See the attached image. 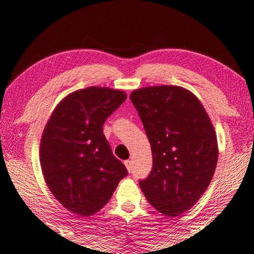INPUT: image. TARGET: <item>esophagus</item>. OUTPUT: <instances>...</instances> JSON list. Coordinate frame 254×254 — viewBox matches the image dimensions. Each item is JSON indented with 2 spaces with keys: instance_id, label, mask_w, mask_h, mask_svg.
<instances>
[{
  "instance_id": "1",
  "label": "esophagus",
  "mask_w": 254,
  "mask_h": 254,
  "mask_svg": "<svg viewBox=\"0 0 254 254\" xmlns=\"http://www.w3.org/2000/svg\"><path fill=\"white\" fill-rule=\"evenodd\" d=\"M124 164H126L127 170L128 172H132V167H133V164H132L131 160H126V162H124Z\"/></svg>"
}]
</instances>
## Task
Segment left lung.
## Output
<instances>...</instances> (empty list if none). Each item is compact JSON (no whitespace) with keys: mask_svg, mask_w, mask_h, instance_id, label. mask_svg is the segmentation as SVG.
I'll return each mask as SVG.
<instances>
[{"mask_svg":"<svg viewBox=\"0 0 254 254\" xmlns=\"http://www.w3.org/2000/svg\"><path fill=\"white\" fill-rule=\"evenodd\" d=\"M130 99L143 124L152 168L139 185L152 207L178 217L200 199L218 160L214 127L200 100L176 86L146 87Z\"/></svg>","mask_w":254,"mask_h":254,"instance_id":"8db88e82","label":"left lung"}]
</instances>
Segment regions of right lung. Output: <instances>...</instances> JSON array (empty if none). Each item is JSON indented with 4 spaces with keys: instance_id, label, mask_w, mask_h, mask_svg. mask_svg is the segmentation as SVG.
I'll return each instance as SVG.
<instances>
[{
    "instance_id": "1",
    "label": "right lung",
    "mask_w": 254,
    "mask_h": 254,
    "mask_svg": "<svg viewBox=\"0 0 254 254\" xmlns=\"http://www.w3.org/2000/svg\"><path fill=\"white\" fill-rule=\"evenodd\" d=\"M127 99L121 90L89 87L66 96L40 140V165L56 199L80 217L94 215L127 175L103 133L106 119Z\"/></svg>"
}]
</instances>
